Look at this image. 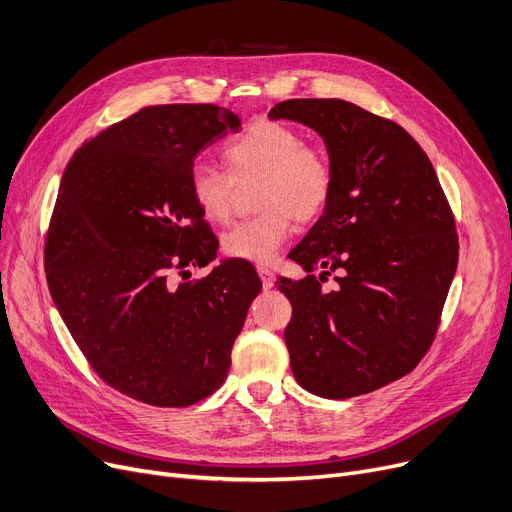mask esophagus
Segmentation results:
<instances>
[{
    "label": "esophagus",
    "instance_id": "obj_1",
    "mask_svg": "<svg viewBox=\"0 0 512 512\" xmlns=\"http://www.w3.org/2000/svg\"><path fill=\"white\" fill-rule=\"evenodd\" d=\"M257 274H259V278H261L263 290H272V288H274V272L270 270V267L259 265V267H257Z\"/></svg>",
    "mask_w": 512,
    "mask_h": 512
}]
</instances>
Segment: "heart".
Masks as SVG:
<instances>
[{"label":"heart","instance_id":"1","mask_svg":"<svg viewBox=\"0 0 512 512\" xmlns=\"http://www.w3.org/2000/svg\"><path fill=\"white\" fill-rule=\"evenodd\" d=\"M228 172L207 164L191 170V193L199 211L211 222H224L234 199V182L259 180L255 218L232 226L224 253L236 259L267 263L276 257L299 222L315 220L332 197L334 174L328 157L307 147L301 134L278 122H257L224 147Z\"/></svg>","mask_w":512,"mask_h":512}]
</instances>
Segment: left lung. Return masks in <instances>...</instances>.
<instances>
[{
    "mask_svg": "<svg viewBox=\"0 0 512 512\" xmlns=\"http://www.w3.org/2000/svg\"><path fill=\"white\" fill-rule=\"evenodd\" d=\"M270 118L315 130L334 174L328 207L288 253L307 276L278 282L292 305V375L324 398L373 392L413 371L434 340L459 263L452 211L398 124L344 99H288ZM330 271L339 286L324 293Z\"/></svg>",
    "mask_w": 512,
    "mask_h": 512,
    "instance_id": "left-lung-1",
    "label": "left lung"
}]
</instances>
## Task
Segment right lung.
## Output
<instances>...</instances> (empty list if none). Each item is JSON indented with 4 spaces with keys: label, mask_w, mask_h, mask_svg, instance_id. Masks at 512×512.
Listing matches in <instances>:
<instances>
[{
    "label": "right lung",
    "mask_w": 512,
    "mask_h": 512,
    "mask_svg": "<svg viewBox=\"0 0 512 512\" xmlns=\"http://www.w3.org/2000/svg\"><path fill=\"white\" fill-rule=\"evenodd\" d=\"M240 124L213 103L149 105L80 147L62 176L45 245L51 299L99 378L153 407L195 405L224 384L261 290L236 259L172 278L218 255L191 170Z\"/></svg>",
    "instance_id": "1"
}]
</instances>
